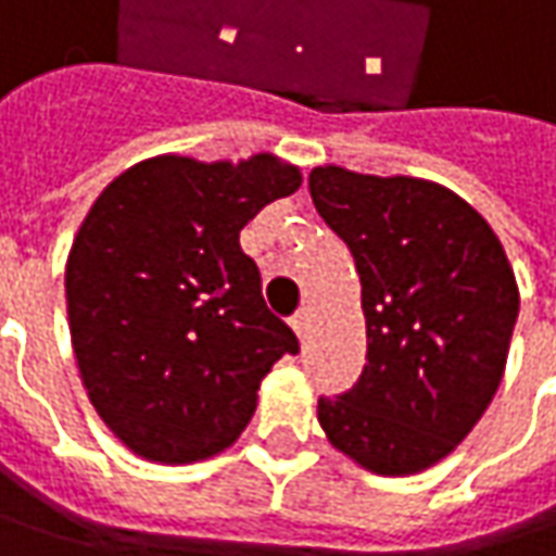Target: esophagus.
Masks as SVG:
<instances>
[{
	"label": "esophagus",
	"mask_w": 556,
	"mask_h": 556,
	"mask_svg": "<svg viewBox=\"0 0 556 556\" xmlns=\"http://www.w3.org/2000/svg\"><path fill=\"white\" fill-rule=\"evenodd\" d=\"M290 328L300 333V337H306V331H309V312L300 309L293 318H290Z\"/></svg>",
	"instance_id": "1"
}]
</instances>
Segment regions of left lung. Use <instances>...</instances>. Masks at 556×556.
<instances>
[{
	"mask_svg": "<svg viewBox=\"0 0 556 556\" xmlns=\"http://www.w3.org/2000/svg\"><path fill=\"white\" fill-rule=\"evenodd\" d=\"M309 194L353 253L368 328L362 377L318 399V424L371 473H420L455 452L502 383L514 268L480 213L437 182L315 166Z\"/></svg>",
	"mask_w": 556,
	"mask_h": 556,
	"instance_id": "8db88e82",
	"label": "left lung"
}]
</instances>
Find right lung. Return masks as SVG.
I'll return each instance as SVG.
<instances>
[{"instance_id":"add662e5","label":"right lung","mask_w":556,"mask_h":556,"mask_svg":"<svg viewBox=\"0 0 556 556\" xmlns=\"http://www.w3.org/2000/svg\"><path fill=\"white\" fill-rule=\"evenodd\" d=\"M300 182L271 154H163L117 176L79 225L64 271L76 365L98 417L141 458L219 455L244 433L271 365L300 353L238 241Z\"/></svg>"}]
</instances>
